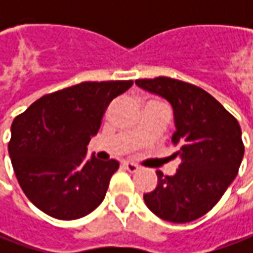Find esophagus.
Wrapping results in <instances>:
<instances>
[{"instance_id":"1","label":"esophagus","mask_w":253,"mask_h":253,"mask_svg":"<svg viewBox=\"0 0 253 253\" xmlns=\"http://www.w3.org/2000/svg\"><path fill=\"white\" fill-rule=\"evenodd\" d=\"M121 166L125 170H128V171H136V170L139 169V166H138V165H135V163H132V162H128V161L121 162Z\"/></svg>"}]
</instances>
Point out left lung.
<instances>
[{"label":"left lung","mask_w":253,"mask_h":253,"mask_svg":"<svg viewBox=\"0 0 253 253\" xmlns=\"http://www.w3.org/2000/svg\"><path fill=\"white\" fill-rule=\"evenodd\" d=\"M142 90L173 108L171 143L181 163L171 176L158 174V186L143 200L153 214L170 222H190L212 209L238 174L244 158L238 121L212 95L169 77L136 80Z\"/></svg>","instance_id":"1"}]
</instances>
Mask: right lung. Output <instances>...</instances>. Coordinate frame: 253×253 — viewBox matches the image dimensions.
<instances>
[{
	"mask_svg": "<svg viewBox=\"0 0 253 253\" xmlns=\"http://www.w3.org/2000/svg\"><path fill=\"white\" fill-rule=\"evenodd\" d=\"M132 84L84 82L43 95L15 118L8 145L15 176L44 214L77 219L101 204L120 163L87 158V145L110 102Z\"/></svg>",
	"mask_w": 253,
	"mask_h": 253,
	"instance_id": "add662e5",
	"label": "right lung"
}]
</instances>
